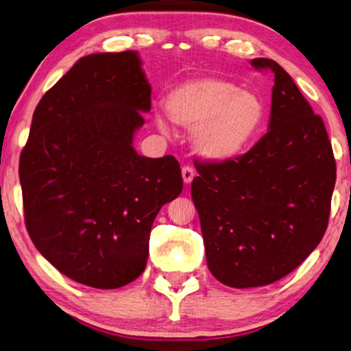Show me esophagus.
<instances>
[{"label": "esophagus", "instance_id": "34e87169", "mask_svg": "<svg viewBox=\"0 0 351 351\" xmlns=\"http://www.w3.org/2000/svg\"><path fill=\"white\" fill-rule=\"evenodd\" d=\"M181 173H182V181H184L186 184H189V182L193 180V176H195V170H193L189 165H184L182 167Z\"/></svg>", "mask_w": 351, "mask_h": 351}]
</instances>
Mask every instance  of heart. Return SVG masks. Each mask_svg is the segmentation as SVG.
I'll return each instance as SVG.
<instances>
[{
    "label": "heart",
    "mask_w": 351,
    "mask_h": 351,
    "mask_svg": "<svg viewBox=\"0 0 351 351\" xmlns=\"http://www.w3.org/2000/svg\"><path fill=\"white\" fill-rule=\"evenodd\" d=\"M171 121L193 129V148L202 158L226 162L252 143L263 124L265 106L257 94L223 78L205 77L181 83L165 99ZM164 128V119L158 117Z\"/></svg>",
    "instance_id": "obj_1"
}]
</instances>
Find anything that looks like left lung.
<instances>
[{"label": "left lung", "instance_id": "obj_1", "mask_svg": "<svg viewBox=\"0 0 351 351\" xmlns=\"http://www.w3.org/2000/svg\"><path fill=\"white\" fill-rule=\"evenodd\" d=\"M250 64L274 74L269 130L237 159L195 162L191 189L208 268L233 289L273 284L309 257L326 232L336 184L322 117L276 61Z\"/></svg>", "mask_w": 351, "mask_h": 351}]
</instances>
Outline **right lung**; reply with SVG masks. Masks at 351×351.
<instances>
[{
	"mask_svg": "<svg viewBox=\"0 0 351 351\" xmlns=\"http://www.w3.org/2000/svg\"><path fill=\"white\" fill-rule=\"evenodd\" d=\"M151 110L137 51L78 60L40 99L19 176L25 223L56 269L94 289H119L143 273L160 208L180 195L173 156L137 154Z\"/></svg>",
	"mask_w": 351,
	"mask_h": 351,
	"instance_id": "right-lung-1",
	"label": "right lung"
}]
</instances>
